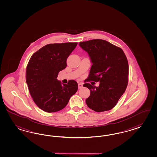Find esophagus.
I'll list each match as a JSON object with an SVG mask.
<instances>
[{"label":"esophagus","instance_id":"34e87169","mask_svg":"<svg viewBox=\"0 0 157 157\" xmlns=\"http://www.w3.org/2000/svg\"><path fill=\"white\" fill-rule=\"evenodd\" d=\"M78 88H79V89H80L81 88H82V87H83V85H82V83H78Z\"/></svg>","mask_w":157,"mask_h":157}]
</instances>
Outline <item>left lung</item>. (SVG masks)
Instances as JSON below:
<instances>
[{
  "label": "left lung",
  "instance_id": "obj_1",
  "mask_svg": "<svg viewBox=\"0 0 157 157\" xmlns=\"http://www.w3.org/2000/svg\"><path fill=\"white\" fill-rule=\"evenodd\" d=\"M79 45L88 52L93 65L83 86L90 91L87 106L97 112L114 108L128 86V59L119 47L103 40L81 42ZM100 82L99 87L88 83Z\"/></svg>",
  "mask_w": 157,
  "mask_h": 157
}]
</instances>
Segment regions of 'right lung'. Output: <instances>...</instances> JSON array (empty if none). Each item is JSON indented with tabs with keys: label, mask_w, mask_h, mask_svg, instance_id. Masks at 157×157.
<instances>
[{
	"label": "right lung",
	"mask_w": 157,
	"mask_h": 157,
	"mask_svg": "<svg viewBox=\"0 0 157 157\" xmlns=\"http://www.w3.org/2000/svg\"><path fill=\"white\" fill-rule=\"evenodd\" d=\"M77 45V42L48 44L29 59L26 82L33 101L42 110L49 113L62 110L77 92L75 80L62 84L56 78L59 71L66 67V60Z\"/></svg>",
	"instance_id": "obj_1"
}]
</instances>
